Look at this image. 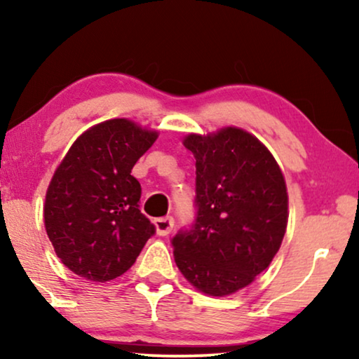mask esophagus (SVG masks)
<instances>
[{"mask_svg":"<svg viewBox=\"0 0 359 359\" xmlns=\"http://www.w3.org/2000/svg\"><path fill=\"white\" fill-rule=\"evenodd\" d=\"M155 227H156V233L161 235V237H165V235H168L171 230L175 227V219L168 215V217H160L155 220Z\"/></svg>","mask_w":359,"mask_h":359,"instance_id":"34e87169","label":"esophagus"}]
</instances>
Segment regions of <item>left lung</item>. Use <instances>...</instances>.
<instances>
[{
	"mask_svg": "<svg viewBox=\"0 0 359 359\" xmlns=\"http://www.w3.org/2000/svg\"><path fill=\"white\" fill-rule=\"evenodd\" d=\"M196 217L171 238L175 262L196 289L227 296L248 286L281 247L287 225L284 176L266 147L235 127L191 134Z\"/></svg>",
	"mask_w": 359,
	"mask_h": 359,
	"instance_id": "8db88e82",
	"label": "left lung"
}]
</instances>
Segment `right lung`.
<instances>
[{
    "instance_id": "add662e5",
    "label": "right lung",
    "mask_w": 359,
    "mask_h": 359,
    "mask_svg": "<svg viewBox=\"0 0 359 359\" xmlns=\"http://www.w3.org/2000/svg\"><path fill=\"white\" fill-rule=\"evenodd\" d=\"M156 137L127 119L101 122L78 137L57 168L43 222L57 257L78 276L100 283L121 276L155 233L130 171Z\"/></svg>"
}]
</instances>
